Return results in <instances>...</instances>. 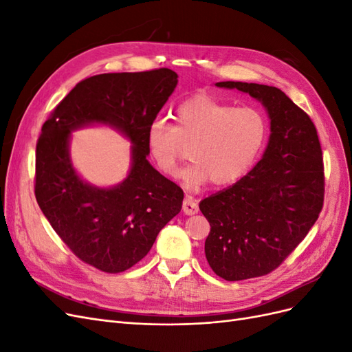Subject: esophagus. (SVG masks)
Here are the masks:
<instances>
[{
    "mask_svg": "<svg viewBox=\"0 0 352 352\" xmlns=\"http://www.w3.org/2000/svg\"><path fill=\"white\" fill-rule=\"evenodd\" d=\"M182 210L186 216H192L198 212V204L192 199V197H185L184 204H182Z\"/></svg>",
    "mask_w": 352,
    "mask_h": 352,
    "instance_id": "34e87169",
    "label": "esophagus"
}]
</instances>
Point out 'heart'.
<instances>
[{"label":"heart","mask_w":352,"mask_h":352,"mask_svg":"<svg viewBox=\"0 0 352 352\" xmlns=\"http://www.w3.org/2000/svg\"><path fill=\"white\" fill-rule=\"evenodd\" d=\"M267 135L264 116L252 107H233L208 95H194L175 110V126L154 122L146 131L148 154L166 176H176L180 163L189 189L228 186L248 172Z\"/></svg>","instance_id":"b5f03b06"}]
</instances>
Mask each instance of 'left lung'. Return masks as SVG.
Masks as SVG:
<instances>
[{
	"mask_svg": "<svg viewBox=\"0 0 352 352\" xmlns=\"http://www.w3.org/2000/svg\"><path fill=\"white\" fill-rule=\"evenodd\" d=\"M216 87L258 100L272 131L251 172L199 202L211 226L206 239L210 267L235 282L278 269L310 232L324 201L323 153L310 116L279 88L247 82Z\"/></svg>",
	"mask_w": 352,
	"mask_h": 352,
	"instance_id": "1",
	"label": "left lung"
}]
</instances>
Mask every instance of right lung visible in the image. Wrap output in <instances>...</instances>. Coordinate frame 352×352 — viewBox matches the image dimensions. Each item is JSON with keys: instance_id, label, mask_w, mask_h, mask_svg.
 <instances>
[{"instance_id": "add662e5", "label": "right lung", "mask_w": 352, "mask_h": 352, "mask_svg": "<svg viewBox=\"0 0 352 352\" xmlns=\"http://www.w3.org/2000/svg\"><path fill=\"white\" fill-rule=\"evenodd\" d=\"M177 85L170 69L104 73L74 87L41 129L35 197L52 229L92 267L120 273L141 261L158 232L182 208L184 190L146 160V131ZM109 124L133 142V166L122 184L92 187L76 173L69 132Z\"/></svg>"}]
</instances>
